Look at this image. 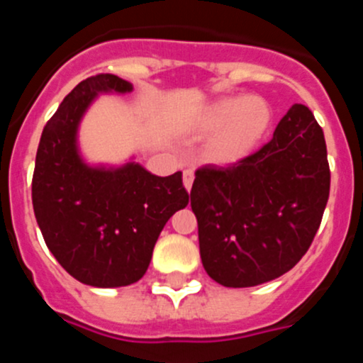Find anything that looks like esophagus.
Segmentation results:
<instances>
[{
  "label": "esophagus",
  "instance_id": "esophagus-1",
  "mask_svg": "<svg viewBox=\"0 0 363 363\" xmlns=\"http://www.w3.org/2000/svg\"><path fill=\"white\" fill-rule=\"evenodd\" d=\"M192 182H194V172H192L191 169H185V171H184V185H185V189H187V191H191Z\"/></svg>",
  "mask_w": 363,
  "mask_h": 363
}]
</instances>
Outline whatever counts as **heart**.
Segmentation results:
<instances>
[{"mask_svg": "<svg viewBox=\"0 0 363 363\" xmlns=\"http://www.w3.org/2000/svg\"><path fill=\"white\" fill-rule=\"evenodd\" d=\"M271 123V108L256 98H223L211 105L203 118L205 129L221 130L211 143L216 162H236L255 149Z\"/></svg>", "mask_w": 363, "mask_h": 363, "instance_id": "obj_1", "label": "heart"}]
</instances>
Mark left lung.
Masks as SVG:
<instances>
[{
	"mask_svg": "<svg viewBox=\"0 0 363 363\" xmlns=\"http://www.w3.org/2000/svg\"><path fill=\"white\" fill-rule=\"evenodd\" d=\"M194 176L201 264L225 287L291 271L313 243L331 187L323 130L300 104L256 152L225 167L203 165Z\"/></svg>",
	"mask_w": 363,
	"mask_h": 363,
	"instance_id": "8db88e82",
	"label": "left lung"
}]
</instances>
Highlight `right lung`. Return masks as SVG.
Listing matches in <instances>:
<instances>
[{"mask_svg": "<svg viewBox=\"0 0 363 363\" xmlns=\"http://www.w3.org/2000/svg\"><path fill=\"white\" fill-rule=\"evenodd\" d=\"M129 92L114 74L83 79L47 121L32 174V205L43 240L70 277L121 287L145 274L160 233L189 203L182 172L160 178L138 163L91 169L76 150V129L98 92Z\"/></svg>", "mask_w": 363, "mask_h": 363, "instance_id": "right-lung-1", "label": "right lung"}]
</instances>
